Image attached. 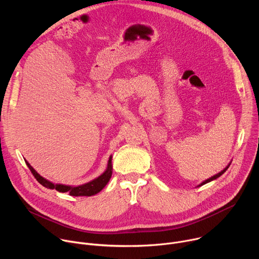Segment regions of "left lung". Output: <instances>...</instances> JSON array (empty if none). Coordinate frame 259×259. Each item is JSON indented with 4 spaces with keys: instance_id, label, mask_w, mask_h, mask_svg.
<instances>
[{
    "instance_id": "1",
    "label": "left lung",
    "mask_w": 259,
    "mask_h": 259,
    "mask_svg": "<svg viewBox=\"0 0 259 259\" xmlns=\"http://www.w3.org/2000/svg\"><path fill=\"white\" fill-rule=\"evenodd\" d=\"M230 165H231V164H229V165H228V166H227V167H226V168H225V169H224V170H223V171H221V172H219V173H217V174H216V175H214V176H212V177H210V178H209V179H207V180H205V181H203V182H202V183H201V184H200V186H199V187H201V186H203V184H205V183H207V182H210V181H212V180H214V179H216V178H218V177H219V176H221V175H223V174H224V173H225V172H226V171H227V170H228V168H229V167H230Z\"/></svg>"
}]
</instances>
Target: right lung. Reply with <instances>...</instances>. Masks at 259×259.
Segmentation results:
<instances>
[{"label":"right lung","mask_w":259,"mask_h":259,"mask_svg":"<svg viewBox=\"0 0 259 259\" xmlns=\"http://www.w3.org/2000/svg\"><path fill=\"white\" fill-rule=\"evenodd\" d=\"M28 169L31 171L32 175L34 176V178L38 180L43 187L47 188V189H55L57 192L59 193H68L70 196H75V197H80V196H86V197H90L93 195H96L97 193H99L105 186L107 184V182L109 181L110 177H112V173H113V166H112V157H109L108 159V164H107V168L106 170L97 178L93 179L90 182H87L85 184H82V186H78V187H71V186H64V184H54L51 181L45 179L44 177H42L40 174H38L29 164L26 160H24Z\"/></svg>","instance_id":"obj_1"}]
</instances>
